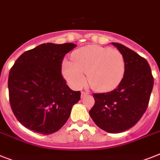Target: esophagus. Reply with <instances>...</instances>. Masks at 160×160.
Segmentation results:
<instances>
[{
  "mask_svg": "<svg viewBox=\"0 0 160 160\" xmlns=\"http://www.w3.org/2000/svg\"><path fill=\"white\" fill-rule=\"evenodd\" d=\"M88 94V92H84V91H83V92H81V98H84V97L87 96Z\"/></svg>",
  "mask_w": 160,
  "mask_h": 160,
  "instance_id": "esophagus-1",
  "label": "esophagus"
}]
</instances>
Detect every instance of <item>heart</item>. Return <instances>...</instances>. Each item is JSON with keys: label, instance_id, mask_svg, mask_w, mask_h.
I'll use <instances>...</instances> for the list:
<instances>
[{"label": "heart", "instance_id": "b5f03b06", "mask_svg": "<svg viewBox=\"0 0 160 160\" xmlns=\"http://www.w3.org/2000/svg\"><path fill=\"white\" fill-rule=\"evenodd\" d=\"M124 72L125 59L120 51L98 45L76 49L72 62L63 65V75L72 87H82L86 75L88 84L97 92L113 90L121 82Z\"/></svg>", "mask_w": 160, "mask_h": 160}]
</instances>
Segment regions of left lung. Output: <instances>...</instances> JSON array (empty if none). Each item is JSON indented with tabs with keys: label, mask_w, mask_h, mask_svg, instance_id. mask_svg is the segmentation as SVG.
<instances>
[{
	"label": "left lung",
	"mask_w": 160,
	"mask_h": 160,
	"mask_svg": "<svg viewBox=\"0 0 160 160\" xmlns=\"http://www.w3.org/2000/svg\"><path fill=\"white\" fill-rule=\"evenodd\" d=\"M111 44L124 57V75L113 91L93 94L95 103L89 115L100 128L111 133H119L132 128L145 113L154 78L144 58L121 44Z\"/></svg>",
	"instance_id": "left-lung-1"
}]
</instances>
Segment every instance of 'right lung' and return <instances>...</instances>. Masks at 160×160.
I'll list each match as a JSON object with an SVG mask.
<instances>
[{
	"mask_svg": "<svg viewBox=\"0 0 160 160\" xmlns=\"http://www.w3.org/2000/svg\"><path fill=\"white\" fill-rule=\"evenodd\" d=\"M76 46L42 44L24 52L9 71L10 107L28 129L45 135L57 132L80 101V92L68 87L61 71L64 56Z\"/></svg>",
	"mask_w": 160,
	"mask_h": 160,
	"instance_id": "1",
	"label": "right lung"
}]
</instances>
